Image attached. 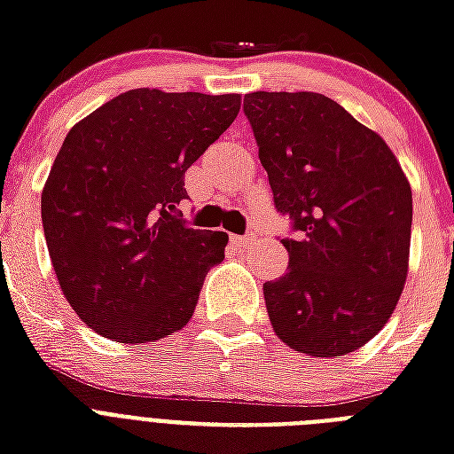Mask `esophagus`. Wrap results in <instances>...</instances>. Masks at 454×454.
<instances>
[{
    "mask_svg": "<svg viewBox=\"0 0 454 454\" xmlns=\"http://www.w3.org/2000/svg\"><path fill=\"white\" fill-rule=\"evenodd\" d=\"M249 240H252V235H231V242H233L235 247H245Z\"/></svg>",
    "mask_w": 454,
    "mask_h": 454,
    "instance_id": "esophagus-1",
    "label": "esophagus"
}]
</instances>
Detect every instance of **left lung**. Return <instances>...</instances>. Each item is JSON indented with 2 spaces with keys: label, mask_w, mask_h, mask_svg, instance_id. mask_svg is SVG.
<instances>
[{
  "label": "left lung",
  "mask_w": 454,
  "mask_h": 454,
  "mask_svg": "<svg viewBox=\"0 0 454 454\" xmlns=\"http://www.w3.org/2000/svg\"><path fill=\"white\" fill-rule=\"evenodd\" d=\"M273 202L294 223L290 269L263 285L285 344L334 358L387 325L408 278L412 191L377 131L313 91L245 96Z\"/></svg>",
  "instance_id": "1"
}]
</instances>
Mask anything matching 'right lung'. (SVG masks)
Wrapping results in <instances>:
<instances>
[{
	"label": "right lung",
	"instance_id": "obj_1",
	"mask_svg": "<svg viewBox=\"0 0 454 454\" xmlns=\"http://www.w3.org/2000/svg\"><path fill=\"white\" fill-rule=\"evenodd\" d=\"M240 113V94L131 89L67 131L42 191L49 256L67 303L101 337L181 330L228 235L181 219L184 176Z\"/></svg>",
	"mask_w": 454,
	"mask_h": 454
}]
</instances>
